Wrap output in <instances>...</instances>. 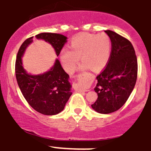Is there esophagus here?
<instances>
[{
    "label": "esophagus",
    "mask_w": 151,
    "mask_h": 151,
    "mask_svg": "<svg viewBox=\"0 0 151 151\" xmlns=\"http://www.w3.org/2000/svg\"><path fill=\"white\" fill-rule=\"evenodd\" d=\"M77 90H78V91H89V90L81 89V88H79V87H78V88H77Z\"/></svg>",
    "instance_id": "obj_1"
}]
</instances>
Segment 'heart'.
Here are the masks:
<instances>
[{
    "label": "heart",
    "mask_w": 151,
    "mask_h": 151,
    "mask_svg": "<svg viewBox=\"0 0 151 151\" xmlns=\"http://www.w3.org/2000/svg\"><path fill=\"white\" fill-rule=\"evenodd\" d=\"M70 50H62L60 58L66 70L72 72L79 61L81 68H90L93 72L103 70L108 63L111 52V41L106 33H81L70 44Z\"/></svg>",
    "instance_id": "b5f03b06"
}]
</instances>
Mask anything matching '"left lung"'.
Segmentation results:
<instances>
[{"instance_id":"left-lung-1","label":"left lung","mask_w":151,"mask_h":151,"mask_svg":"<svg viewBox=\"0 0 151 151\" xmlns=\"http://www.w3.org/2000/svg\"><path fill=\"white\" fill-rule=\"evenodd\" d=\"M111 41L109 60L96 77L98 99L91 105L100 114H110L124 106L132 92L138 75L135 50L128 39L111 30H105Z\"/></svg>"}]
</instances>
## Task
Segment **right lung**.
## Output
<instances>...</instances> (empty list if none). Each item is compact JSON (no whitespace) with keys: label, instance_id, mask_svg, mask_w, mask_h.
<instances>
[{"label":"right lung","instance_id":"obj_1","mask_svg":"<svg viewBox=\"0 0 151 151\" xmlns=\"http://www.w3.org/2000/svg\"><path fill=\"white\" fill-rule=\"evenodd\" d=\"M37 39L48 42L55 48L57 55L65 46L67 37L60 34L43 32L36 35ZM33 36L24 41L15 60V76L20 91L27 103L35 110L44 115H55L61 112L72 95L69 74L62 67L58 60L49 72L40 75H30L22 66L21 57Z\"/></svg>","mask_w":151,"mask_h":151}]
</instances>
